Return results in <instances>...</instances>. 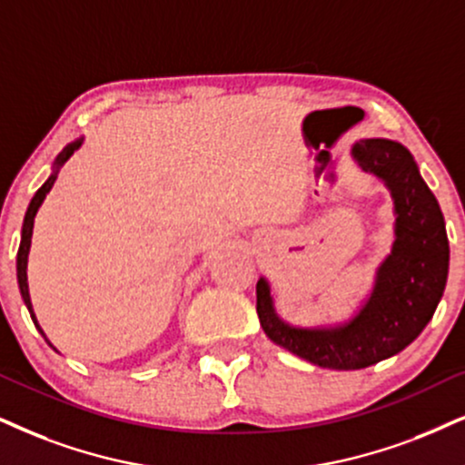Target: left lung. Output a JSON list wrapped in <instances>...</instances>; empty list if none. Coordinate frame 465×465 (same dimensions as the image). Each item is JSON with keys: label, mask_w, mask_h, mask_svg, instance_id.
Instances as JSON below:
<instances>
[{"label": "left lung", "mask_w": 465, "mask_h": 465, "mask_svg": "<svg viewBox=\"0 0 465 465\" xmlns=\"http://www.w3.org/2000/svg\"><path fill=\"white\" fill-rule=\"evenodd\" d=\"M351 161L378 178L392 199L391 252L348 317L296 326L276 313L272 285L257 281V315L274 345L337 371L371 367L408 348L436 313L449 279V236L438 199L422 180L414 156L397 141L373 137L351 145Z\"/></svg>", "instance_id": "1"}]
</instances>
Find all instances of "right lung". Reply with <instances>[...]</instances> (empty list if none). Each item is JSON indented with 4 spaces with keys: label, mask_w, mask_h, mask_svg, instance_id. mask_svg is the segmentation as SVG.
Masks as SVG:
<instances>
[{
    "label": "right lung",
    "mask_w": 465,
    "mask_h": 465,
    "mask_svg": "<svg viewBox=\"0 0 465 465\" xmlns=\"http://www.w3.org/2000/svg\"><path fill=\"white\" fill-rule=\"evenodd\" d=\"M84 139H85V137H84V134H81L79 139L70 141V143L66 145V148H64V150L60 152V154H57L55 163H53V167H51V175H49V178H46L45 184L40 186V189L36 191V195L32 197V202H29V205H27V213H25V219H23V227H21V244H19V252H16V281H19L21 298H23V302H25V307H27V311H29V315H32L34 326L38 328V332L43 334L45 341H46V343L51 345V348H53V343H51L49 339H46V334H45L43 328H40L38 320H36V315H34V309H32V298H29V285H27V257H29V249H32L34 219H36V214H38L40 205H43L45 197L49 195V191L53 189V184H55L57 173H60V169L64 167V164H66L68 158L73 156L74 152L81 148V145H84ZM53 350H55V348H53ZM55 351H57V350H55Z\"/></svg>",
    "instance_id": "1"
}]
</instances>
